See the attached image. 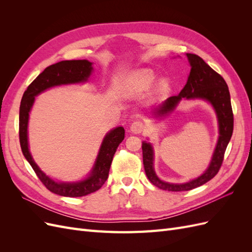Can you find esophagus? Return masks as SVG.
<instances>
[{"instance_id": "1", "label": "esophagus", "mask_w": 252, "mask_h": 252, "mask_svg": "<svg viewBox=\"0 0 252 252\" xmlns=\"http://www.w3.org/2000/svg\"><path fill=\"white\" fill-rule=\"evenodd\" d=\"M145 129V126L144 124L142 123L141 121H136V122H133V123L130 125V131L134 134H139L141 133L143 130Z\"/></svg>"}]
</instances>
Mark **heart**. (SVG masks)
Returning a JSON list of instances; mask_svg holds the SVG:
<instances>
[{"label": "heart", "instance_id": "1", "mask_svg": "<svg viewBox=\"0 0 252 252\" xmlns=\"http://www.w3.org/2000/svg\"><path fill=\"white\" fill-rule=\"evenodd\" d=\"M156 79V73L148 68H142V69L132 72L122 84V90L129 94H136L142 91L146 90ZM168 87V82L166 79H161L155 87V93L157 94H163Z\"/></svg>", "mask_w": 252, "mask_h": 252}]
</instances>
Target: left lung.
Masks as SVG:
<instances>
[{
	"label": "left lung",
	"mask_w": 252,
	"mask_h": 252,
	"mask_svg": "<svg viewBox=\"0 0 252 252\" xmlns=\"http://www.w3.org/2000/svg\"><path fill=\"white\" fill-rule=\"evenodd\" d=\"M190 67V73L186 85L179 95H173L154 110L156 117H164L171 113L182 98L193 100L201 98L209 102L215 108L219 122V140L213 152L211 162L206 171L192 181L183 184H172L158 178L154 169V148L147 142L142 143L143 164L148 180L155 186L167 191H187L200 187L216 177L222 166L224 155L233 132V113L230 101V94L225 80L212 68L204 62V60L193 53H186Z\"/></svg>",
	"instance_id": "8db88e82"
}]
</instances>
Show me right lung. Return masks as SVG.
I'll return each mask as SVG.
<instances>
[{"label":"right lung","mask_w":252,"mask_h":252,"mask_svg":"<svg viewBox=\"0 0 252 252\" xmlns=\"http://www.w3.org/2000/svg\"><path fill=\"white\" fill-rule=\"evenodd\" d=\"M93 63L87 60L62 61L45 68L35 80L30 84L23 94L20 106L19 118V136L22 152L28 163L32 165L37 178L51 192L69 197L84 196L100 189L106 182L109 174L110 165L119 145L124 140L125 130L123 127H117L109 131L104 138L100 151L96 157L94 168L89 177L77 183L56 182L47 177L37 166L30 155L28 148L27 127L29 112L34 103V97L48 88L86 82L93 71Z\"/></svg>","instance_id":"obj_1"}]
</instances>
